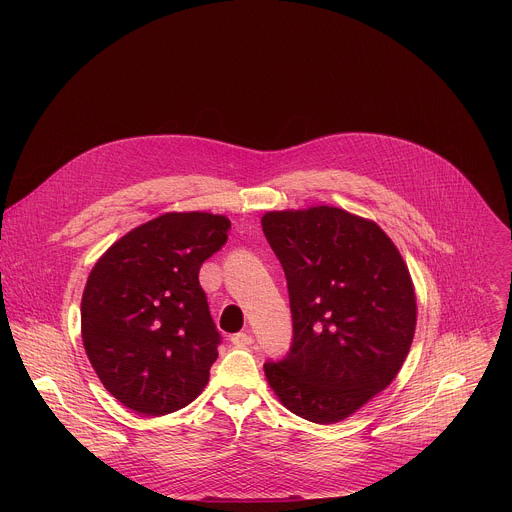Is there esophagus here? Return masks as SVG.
<instances>
[{
    "label": "esophagus",
    "mask_w": 512,
    "mask_h": 512,
    "mask_svg": "<svg viewBox=\"0 0 512 512\" xmlns=\"http://www.w3.org/2000/svg\"><path fill=\"white\" fill-rule=\"evenodd\" d=\"M231 342H233L235 346H239V348H243V346H249V344L253 342V334H251V330H245V332L233 334V336H231Z\"/></svg>",
    "instance_id": "34e87169"
}]
</instances>
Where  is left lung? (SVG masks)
<instances>
[{
  "label": "left lung",
  "mask_w": 512,
  "mask_h": 512,
  "mask_svg": "<svg viewBox=\"0 0 512 512\" xmlns=\"http://www.w3.org/2000/svg\"><path fill=\"white\" fill-rule=\"evenodd\" d=\"M289 291L294 342L265 362L281 405L336 423L385 391L413 342L409 269L387 233L336 206L271 210L261 218Z\"/></svg>",
  "instance_id": "obj_1"
}]
</instances>
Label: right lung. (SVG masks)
<instances>
[{
  "label": "right lung",
  "mask_w": 512,
  "mask_h": 512,
  "mask_svg": "<svg viewBox=\"0 0 512 512\" xmlns=\"http://www.w3.org/2000/svg\"><path fill=\"white\" fill-rule=\"evenodd\" d=\"M231 221L166 212L115 241L89 273L81 302L87 356L105 389L143 415H168L208 383L221 344L200 265L227 243Z\"/></svg>",
  "instance_id": "1"
}]
</instances>
